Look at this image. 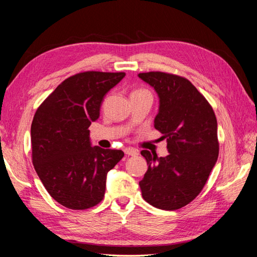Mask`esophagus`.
Returning a JSON list of instances; mask_svg holds the SVG:
<instances>
[{
    "label": "esophagus",
    "instance_id": "esophagus-1",
    "mask_svg": "<svg viewBox=\"0 0 257 257\" xmlns=\"http://www.w3.org/2000/svg\"><path fill=\"white\" fill-rule=\"evenodd\" d=\"M123 152L125 155H128V156H137L139 154L138 150L135 148H124Z\"/></svg>",
    "mask_w": 257,
    "mask_h": 257
}]
</instances>
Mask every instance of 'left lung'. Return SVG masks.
Masks as SVG:
<instances>
[{"instance_id": "8db88e82", "label": "left lung", "mask_w": 257, "mask_h": 257, "mask_svg": "<svg viewBox=\"0 0 257 257\" xmlns=\"http://www.w3.org/2000/svg\"><path fill=\"white\" fill-rule=\"evenodd\" d=\"M159 98L155 128L167 138L168 155L143 150L148 170L139 182L143 198L154 207L175 210L195 199L218 158L217 120L192 82L164 72L139 73Z\"/></svg>"}]
</instances>
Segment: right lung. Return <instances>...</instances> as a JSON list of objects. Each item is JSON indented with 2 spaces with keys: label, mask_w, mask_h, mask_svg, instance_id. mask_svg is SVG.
I'll list each match as a JSON object with an SVG mask.
<instances>
[{
  "label": "right lung",
  "mask_w": 257,
  "mask_h": 257,
  "mask_svg": "<svg viewBox=\"0 0 257 257\" xmlns=\"http://www.w3.org/2000/svg\"><path fill=\"white\" fill-rule=\"evenodd\" d=\"M125 73L88 71L65 79L44 100L31 125L32 162L50 196L70 209L101 202L107 174L123 152L92 147L89 127L104 95Z\"/></svg>",
  "instance_id": "obj_1"
}]
</instances>
